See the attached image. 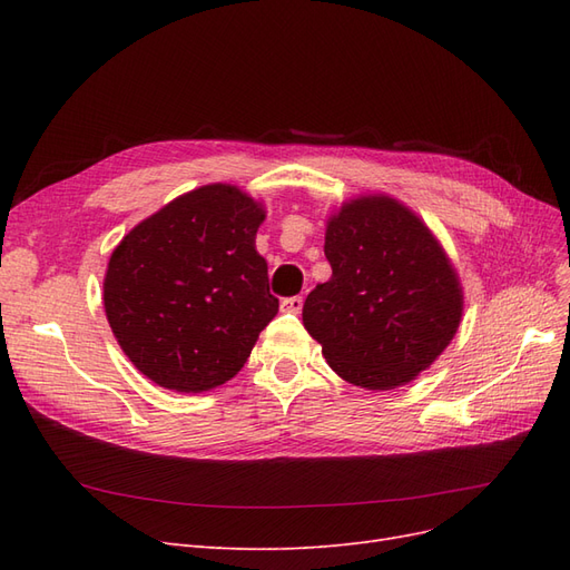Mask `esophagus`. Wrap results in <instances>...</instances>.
I'll return each mask as SVG.
<instances>
[{
    "mask_svg": "<svg viewBox=\"0 0 570 570\" xmlns=\"http://www.w3.org/2000/svg\"><path fill=\"white\" fill-rule=\"evenodd\" d=\"M302 306H304L302 297H287V299L281 302V308H283V312H287V314H299Z\"/></svg>",
    "mask_w": 570,
    "mask_h": 570,
    "instance_id": "34e87169",
    "label": "esophagus"
}]
</instances>
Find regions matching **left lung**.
<instances>
[{
    "instance_id": "obj_1",
    "label": "left lung",
    "mask_w": 570,
    "mask_h": 570,
    "mask_svg": "<svg viewBox=\"0 0 570 570\" xmlns=\"http://www.w3.org/2000/svg\"><path fill=\"white\" fill-rule=\"evenodd\" d=\"M333 275L302 321L342 381L394 390L435 364L459 331L463 287L423 218L390 195H358L325 220Z\"/></svg>"
}]
</instances>
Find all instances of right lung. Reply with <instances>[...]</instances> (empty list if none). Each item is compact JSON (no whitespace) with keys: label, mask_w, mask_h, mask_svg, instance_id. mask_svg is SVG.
<instances>
[{"label":"right lung","mask_w":570,"mask_h":570,"mask_svg":"<svg viewBox=\"0 0 570 570\" xmlns=\"http://www.w3.org/2000/svg\"><path fill=\"white\" fill-rule=\"evenodd\" d=\"M266 218L237 185L168 202L120 239L105 273V312L132 366L174 392H206L245 366L278 314L256 230Z\"/></svg>","instance_id":"obj_1"}]
</instances>
